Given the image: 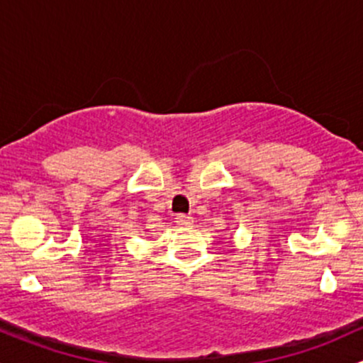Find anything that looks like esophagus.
<instances>
[{"label":"esophagus","mask_w":363,"mask_h":363,"mask_svg":"<svg viewBox=\"0 0 363 363\" xmlns=\"http://www.w3.org/2000/svg\"><path fill=\"white\" fill-rule=\"evenodd\" d=\"M175 223L182 228H189L193 224V217L186 216V213H179V216L175 217Z\"/></svg>","instance_id":"obj_1"}]
</instances>
